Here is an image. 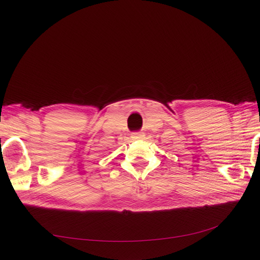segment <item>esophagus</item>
<instances>
[{
	"mask_svg": "<svg viewBox=\"0 0 260 260\" xmlns=\"http://www.w3.org/2000/svg\"><path fill=\"white\" fill-rule=\"evenodd\" d=\"M133 139H135V140H139V139H141V137H143L144 136V133H143V132H136V133H133Z\"/></svg>",
	"mask_w": 260,
	"mask_h": 260,
	"instance_id": "esophagus-1",
	"label": "esophagus"
}]
</instances>
